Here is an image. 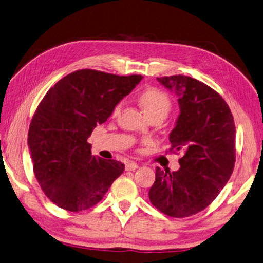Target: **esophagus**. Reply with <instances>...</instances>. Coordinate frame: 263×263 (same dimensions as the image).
<instances>
[{
    "label": "esophagus",
    "mask_w": 263,
    "mask_h": 263,
    "mask_svg": "<svg viewBox=\"0 0 263 263\" xmlns=\"http://www.w3.org/2000/svg\"><path fill=\"white\" fill-rule=\"evenodd\" d=\"M137 167H138V165L134 162H128L125 166L126 171H135Z\"/></svg>",
    "instance_id": "34e87169"
}]
</instances>
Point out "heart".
<instances>
[{
  "instance_id": "heart-1",
  "label": "heart",
  "mask_w": 263,
  "mask_h": 263,
  "mask_svg": "<svg viewBox=\"0 0 263 263\" xmlns=\"http://www.w3.org/2000/svg\"><path fill=\"white\" fill-rule=\"evenodd\" d=\"M139 102L149 117L156 116V115H162L166 117L172 109V99L168 93L156 87L146 88L139 96ZM123 106V101L117 102L112 109V116H117Z\"/></svg>"
}]
</instances>
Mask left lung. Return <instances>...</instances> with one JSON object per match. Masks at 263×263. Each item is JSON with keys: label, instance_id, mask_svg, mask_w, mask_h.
Segmentation results:
<instances>
[{"label": "left lung", "instance_id": "1", "mask_svg": "<svg viewBox=\"0 0 263 263\" xmlns=\"http://www.w3.org/2000/svg\"><path fill=\"white\" fill-rule=\"evenodd\" d=\"M157 80L178 97L181 114L170 135L168 152L184 155L176 172L156 167L148 196L162 213L186 217L208 208L232 175L234 119L222 96L205 83L183 74Z\"/></svg>", "mask_w": 263, "mask_h": 263}]
</instances>
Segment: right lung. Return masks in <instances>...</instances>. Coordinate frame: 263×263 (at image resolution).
Segmentation results:
<instances>
[{"mask_svg":"<svg viewBox=\"0 0 263 263\" xmlns=\"http://www.w3.org/2000/svg\"><path fill=\"white\" fill-rule=\"evenodd\" d=\"M142 79L81 69L44 96L32 117L28 145L36 181L55 205L71 212L90 209L124 172L118 161L92 156L87 139Z\"/></svg>","mask_w":263,"mask_h":263,"instance_id":"obj_1","label":"right lung"}]
</instances>
